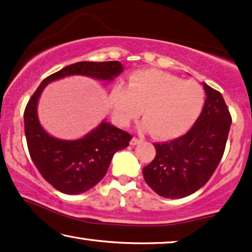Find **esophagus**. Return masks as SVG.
<instances>
[{
	"mask_svg": "<svg viewBox=\"0 0 252 252\" xmlns=\"http://www.w3.org/2000/svg\"><path fill=\"white\" fill-rule=\"evenodd\" d=\"M140 142H142V140L138 139V138H135V137H133V138L130 140V145L135 146V145H137V144H139Z\"/></svg>",
	"mask_w": 252,
	"mask_h": 252,
	"instance_id": "obj_1",
	"label": "esophagus"
}]
</instances>
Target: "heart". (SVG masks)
<instances>
[{"label": "heart", "mask_w": 252, "mask_h": 252, "mask_svg": "<svg viewBox=\"0 0 252 252\" xmlns=\"http://www.w3.org/2000/svg\"><path fill=\"white\" fill-rule=\"evenodd\" d=\"M204 102L205 93L198 83L157 69L132 72L126 89L116 86L109 94L113 117L120 126H129L142 113L140 129L161 139L186 133L198 119Z\"/></svg>", "instance_id": "obj_1"}]
</instances>
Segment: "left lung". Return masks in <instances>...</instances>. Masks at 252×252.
<instances>
[{
  "label": "left lung",
  "instance_id": "8db88e82",
  "mask_svg": "<svg viewBox=\"0 0 252 252\" xmlns=\"http://www.w3.org/2000/svg\"><path fill=\"white\" fill-rule=\"evenodd\" d=\"M206 100L193 126L170 142L157 143L156 158L143 168L145 182L165 198H183L200 189L219 165L231 117L222 94L203 83Z\"/></svg>",
  "mask_w": 252,
  "mask_h": 252
}]
</instances>
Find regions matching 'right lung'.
I'll list each match as a JSON object with an SVG mask.
<instances>
[{"label": "right lung", "instance_id": "right-lung-1", "mask_svg": "<svg viewBox=\"0 0 252 252\" xmlns=\"http://www.w3.org/2000/svg\"><path fill=\"white\" fill-rule=\"evenodd\" d=\"M123 70L119 61L73 63L43 79L29 100L24 126L30 156L43 179L56 190L79 194L91 189L106 175L114 154L129 146L132 136L103 120L79 139L53 137L42 128L38 117V101L43 89L54 80L69 76L113 82Z\"/></svg>", "mask_w": 252, "mask_h": 252}]
</instances>
